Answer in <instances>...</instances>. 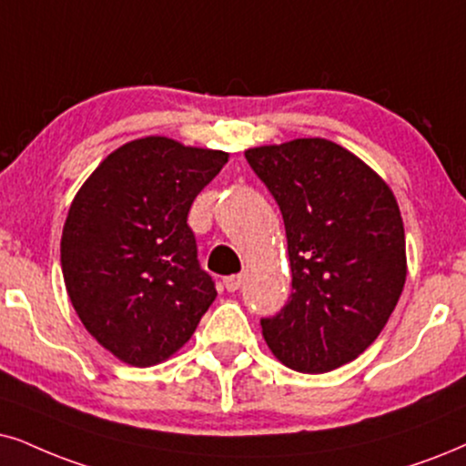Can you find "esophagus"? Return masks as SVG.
<instances>
[{
  "label": "esophagus",
  "instance_id": "34e87169",
  "mask_svg": "<svg viewBox=\"0 0 466 466\" xmlns=\"http://www.w3.org/2000/svg\"><path fill=\"white\" fill-rule=\"evenodd\" d=\"M223 286H226L228 292H237L240 286H243V275H229L223 279Z\"/></svg>",
  "mask_w": 466,
  "mask_h": 466
}]
</instances>
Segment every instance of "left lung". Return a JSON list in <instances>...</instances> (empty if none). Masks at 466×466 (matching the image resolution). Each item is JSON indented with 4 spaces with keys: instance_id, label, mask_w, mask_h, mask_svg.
<instances>
[{
    "instance_id": "obj_1",
    "label": "left lung",
    "mask_w": 466,
    "mask_h": 466,
    "mask_svg": "<svg viewBox=\"0 0 466 466\" xmlns=\"http://www.w3.org/2000/svg\"><path fill=\"white\" fill-rule=\"evenodd\" d=\"M284 217L292 292L262 318L268 349L303 374L331 372L379 338L406 279L404 226L390 187L329 139L245 152Z\"/></svg>"
}]
</instances>
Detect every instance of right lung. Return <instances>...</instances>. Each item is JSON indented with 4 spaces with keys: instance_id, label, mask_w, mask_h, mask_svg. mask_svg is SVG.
Segmentation results:
<instances>
[{
    "instance_id": "obj_1",
    "label": "right lung",
    "mask_w": 466,
    "mask_h": 466,
    "mask_svg": "<svg viewBox=\"0 0 466 466\" xmlns=\"http://www.w3.org/2000/svg\"><path fill=\"white\" fill-rule=\"evenodd\" d=\"M226 163L221 150L135 139L111 152L70 204L64 284L87 331L125 363L148 368L174 355L215 301L187 219Z\"/></svg>"
}]
</instances>
